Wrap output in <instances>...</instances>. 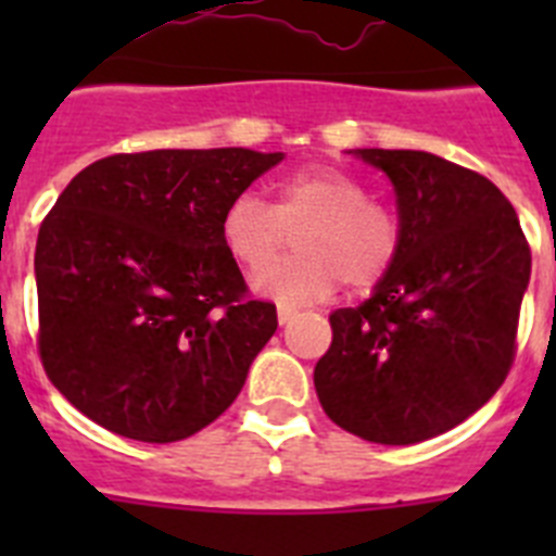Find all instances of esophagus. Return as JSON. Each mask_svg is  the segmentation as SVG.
I'll return each mask as SVG.
<instances>
[{
    "label": "esophagus",
    "mask_w": 556,
    "mask_h": 556,
    "mask_svg": "<svg viewBox=\"0 0 556 556\" xmlns=\"http://www.w3.org/2000/svg\"><path fill=\"white\" fill-rule=\"evenodd\" d=\"M294 314H298V308L294 306H289V303H281V306H278V323H289L294 317Z\"/></svg>",
    "instance_id": "1"
}]
</instances>
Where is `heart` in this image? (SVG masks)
Listing matches in <instances>:
<instances>
[{"label":"heart","instance_id":"heart-1","mask_svg":"<svg viewBox=\"0 0 556 556\" xmlns=\"http://www.w3.org/2000/svg\"><path fill=\"white\" fill-rule=\"evenodd\" d=\"M299 235L302 253L255 275V289L278 301H317L339 281L351 292L384 283L404 250L395 205L372 198L365 178L342 166H306L275 186V203L253 191L236 194L223 211L219 236L239 267L258 269Z\"/></svg>","mask_w":556,"mask_h":556}]
</instances>
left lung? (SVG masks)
<instances>
[{
  "label": "left lung",
  "instance_id": "left-lung-1",
  "mask_svg": "<svg viewBox=\"0 0 556 556\" xmlns=\"http://www.w3.org/2000/svg\"><path fill=\"white\" fill-rule=\"evenodd\" d=\"M356 155L395 186L404 250L365 303L328 314L333 339L314 387L339 429L424 443L504 384L532 250L513 203L479 172L420 150Z\"/></svg>",
  "mask_w": 556,
  "mask_h": 556
}]
</instances>
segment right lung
Listing matches in <instances>:
<instances>
[{
	"label": "right lung",
	"mask_w": 556,
	"mask_h": 556,
	"mask_svg": "<svg viewBox=\"0 0 556 556\" xmlns=\"http://www.w3.org/2000/svg\"><path fill=\"white\" fill-rule=\"evenodd\" d=\"M283 152H119L77 172L36 244L38 356L113 434L178 443L214 424L278 328L219 236Z\"/></svg>",
	"instance_id": "right-lung-1"
}]
</instances>
